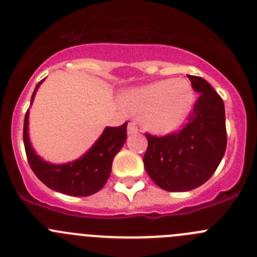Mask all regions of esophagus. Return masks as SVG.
<instances>
[{
	"instance_id": "obj_1",
	"label": "esophagus",
	"mask_w": 257,
	"mask_h": 257,
	"mask_svg": "<svg viewBox=\"0 0 257 257\" xmlns=\"http://www.w3.org/2000/svg\"><path fill=\"white\" fill-rule=\"evenodd\" d=\"M138 132V128H137V125L134 123H129L128 124V134H134Z\"/></svg>"
}]
</instances>
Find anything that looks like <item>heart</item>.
<instances>
[{"mask_svg": "<svg viewBox=\"0 0 257 257\" xmlns=\"http://www.w3.org/2000/svg\"><path fill=\"white\" fill-rule=\"evenodd\" d=\"M193 100L188 81L170 78L128 91L121 101L126 111L143 115V125L148 131L166 134L184 123Z\"/></svg>", "mask_w": 257, "mask_h": 257, "instance_id": "obj_1", "label": "heart"}]
</instances>
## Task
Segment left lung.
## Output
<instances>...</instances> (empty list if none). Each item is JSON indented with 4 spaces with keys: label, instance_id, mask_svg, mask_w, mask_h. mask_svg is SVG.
<instances>
[{
    "label": "left lung",
    "instance_id": "8db88e82",
    "mask_svg": "<svg viewBox=\"0 0 257 257\" xmlns=\"http://www.w3.org/2000/svg\"><path fill=\"white\" fill-rule=\"evenodd\" d=\"M199 93L186 125L165 137L146 134L145 169L166 191H189L210 179L227 147L224 104L214 88L198 76L188 74Z\"/></svg>",
    "mask_w": 257,
    "mask_h": 257
}]
</instances>
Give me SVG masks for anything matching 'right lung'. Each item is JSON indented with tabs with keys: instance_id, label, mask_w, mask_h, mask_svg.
I'll list each match as a JSON object with an SVG mask.
<instances>
[{
	"instance_id": "right-lung-1",
	"label": "right lung",
	"mask_w": 257,
	"mask_h": 257,
	"mask_svg": "<svg viewBox=\"0 0 257 257\" xmlns=\"http://www.w3.org/2000/svg\"><path fill=\"white\" fill-rule=\"evenodd\" d=\"M45 80V78H44ZM40 81L31 95L34 101ZM126 124L106 126L92 147L74 161L67 164H50L44 161L33 148L29 137V110L24 120V146L31 170L38 179L52 190L72 196H88L101 190L111 174L112 160L126 141Z\"/></svg>"
}]
</instances>
